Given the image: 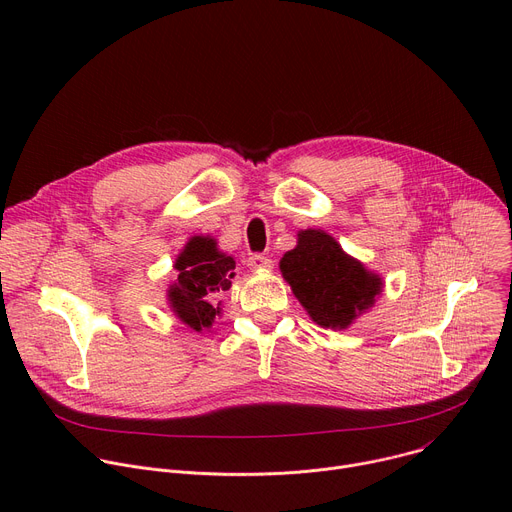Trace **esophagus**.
I'll list each match as a JSON object with an SVG mask.
<instances>
[{"instance_id": "obj_1", "label": "esophagus", "mask_w": 512, "mask_h": 512, "mask_svg": "<svg viewBox=\"0 0 512 512\" xmlns=\"http://www.w3.org/2000/svg\"><path fill=\"white\" fill-rule=\"evenodd\" d=\"M248 266L254 268V270H258V268H270V266H272V260H270L268 256H264V254H252V256L248 258Z\"/></svg>"}]
</instances>
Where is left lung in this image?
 I'll list each match as a JSON object with an SVG mask.
<instances>
[{
    "label": "left lung",
    "instance_id": "obj_1",
    "mask_svg": "<svg viewBox=\"0 0 512 512\" xmlns=\"http://www.w3.org/2000/svg\"><path fill=\"white\" fill-rule=\"evenodd\" d=\"M281 272L311 320L324 328H348L383 287L377 274L318 229L299 233L297 248L281 260Z\"/></svg>",
    "mask_w": 512,
    "mask_h": 512
}]
</instances>
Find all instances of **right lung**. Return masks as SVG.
<instances>
[{
  "mask_svg": "<svg viewBox=\"0 0 512 512\" xmlns=\"http://www.w3.org/2000/svg\"><path fill=\"white\" fill-rule=\"evenodd\" d=\"M235 260L217 250V242L194 235L176 260L178 279L170 287V305L176 316L201 332L221 311L215 301L231 287Z\"/></svg>",
  "mask_w": 512,
  "mask_h": 512,
  "instance_id": "1",
  "label": "right lung"
}]
</instances>
